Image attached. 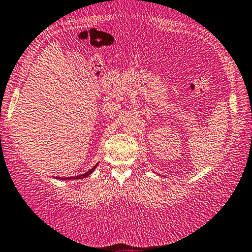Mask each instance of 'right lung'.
Listing matches in <instances>:
<instances>
[{
  "label": "right lung",
  "instance_id": "1",
  "mask_svg": "<svg viewBox=\"0 0 252 252\" xmlns=\"http://www.w3.org/2000/svg\"><path fill=\"white\" fill-rule=\"evenodd\" d=\"M97 165H98V164L95 165V166H94L93 168H91V170L86 172V173H84V174H80V176H76V177H71V178H62V177H58V178H57V179H59V180H66V179H71V180H72V179H82V178H86V177H88L89 174H92V173H93V172L95 171V168L97 167Z\"/></svg>",
  "mask_w": 252,
  "mask_h": 252
}]
</instances>
